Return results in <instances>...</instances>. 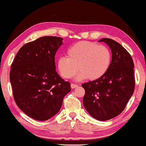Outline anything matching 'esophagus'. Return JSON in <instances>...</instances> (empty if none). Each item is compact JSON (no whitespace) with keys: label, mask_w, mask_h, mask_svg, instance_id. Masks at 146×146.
I'll list each match as a JSON object with an SVG mask.
<instances>
[{"label":"esophagus","mask_w":146,"mask_h":146,"mask_svg":"<svg viewBox=\"0 0 146 146\" xmlns=\"http://www.w3.org/2000/svg\"><path fill=\"white\" fill-rule=\"evenodd\" d=\"M78 86L77 85V84H73V83H72V84H71V88H77Z\"/></svg>","instance_id":"esophagus-1"}]
</instances>
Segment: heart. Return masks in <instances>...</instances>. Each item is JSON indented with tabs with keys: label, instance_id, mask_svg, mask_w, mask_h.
Instances as JSON below:
<instances>
[{
	"label": "heart",
	"instance_id": "heart-1",
	"mask_svg": "<svg viewBox=\"0 0 146 146\" xmlns=\"http://www.w3.org/2000/svg\"><path fill=\"white\" fill-rule=\"evenodd\" d=\"M57 61V68L62 77L72 78L80 71L77 80H91L102 77L109 68L112 55L105 45L82 41L74 44Z\"/></svg>",
	"mask_w": 146,
	"mask_h": 146
}]
</instances>
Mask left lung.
<instances>
[{"label": "left lung", "instance_id": "obj_1", "mask_svg": "<svg viewBox=\"0 0 146 146\" xmlns=\"http://www.w3.org/2000/svg\"><path fill=\"white\" fill-rule=\"evenodd\" d=\"M112 51L109 68L102 77L82 84L85 90L83 105L90 115L100 121L113 118L123 112L135 90L134 63L130 54L119 43L109 38Z\"/></svg>", "mask_w": 146, "mask_h": 146}]
</instances>
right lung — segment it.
Listing matches in <instances>:
<instances>
[{
	"instance_id": "add662e5",
	"label": "right lung",
	"mask_w": 146,
	"mask_h": 146,
	"mask_svg": "<svg viewBox=\"0 0 146 146\" xmlns=\"http://www.w3.org/2000/svg\"><path fill=\"white\" fill-rule=\"evenodd\" d=\"M62 38L41 37L26 43L11 66L10 80L17 105L27 115L45 121L56 114L70 83L56 71L54 56Z\"/></svg>"
}]
</instances>
